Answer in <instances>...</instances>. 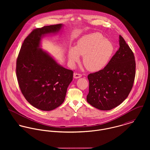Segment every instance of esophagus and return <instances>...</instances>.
<instances>
[{
	"instance_id": "1",
	"label": "esophagus",
	"mask_w": 150,
	"mask_h": 150,
	"mask_svg": "<svg viewBox=\"0 0 150 150\" xmlns=\"http://www.w3.org/2000/svg\"><path fill=\"white\" fill-rule=\"evenodd\" d=\"M82 75L81 74H79V73H74V75H73V77L74 79H79L80 77H81Z\"/></svg>"
}]
</instances>
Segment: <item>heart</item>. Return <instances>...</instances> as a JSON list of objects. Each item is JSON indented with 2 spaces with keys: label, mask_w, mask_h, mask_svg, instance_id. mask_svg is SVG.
Returning <instances> with one entry per match:
<instances>
[{
  "label": "heart",
  "mask_w": 150,
  "mask_h": 150,
  "mask_svg": "<svg viewBox=\"0 0 150 150\" xmlns=\"http://www.w3.org/2000/svg\"><path fill=\"white\" fill-rule=\"evenodd\" d=\"M114 47L110 40L99 33L89 34L81 38L75 47H70L67 57L70 64L74 66L83 57V64L91 71H96L105 67L114 52Z\"/></svg>",
  "instance_id": "heart-1"
}]
</instances>
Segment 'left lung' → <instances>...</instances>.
<instances>
[{
    "instance_id": "obj_1",
    "label": "left lung",
    "mask_w": 150,
    "mask_h": 150,
    "mask_svg": "<svg viewBox=\"0 0 150 150\" xmlns=\"http://www.w3.org/2000/svg\"><path fill=\"white\" fill-rule=\"evenodd\" d=\"M119 44L118 50L106 66L88 76L86 101L100 110H110L122 103L133 85L136 74L134 54L121 35Z\"/></svg>"
}]
</instances>
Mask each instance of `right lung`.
Returning <instances> with one entry per match:
<instances>
[{
    "label": "right lung",
    "instance_id": "add662e5",
    "mask_svg": "<svg viewBox=\"0 0 150 150\" xmlns=\"http://www.w3.org/2000/svg\"><path fill=\"white\" fill-rule=\"evenodd\" d=\"M62 23L34 29L24 40L17 59L16 73L22 93L33 107L51 111L64 102L73 71L59 64L41 48V41L48 35H56Z\"/></svg>",
    "mask_w": 150,
    "mask_h": 150
}]
</instances>
